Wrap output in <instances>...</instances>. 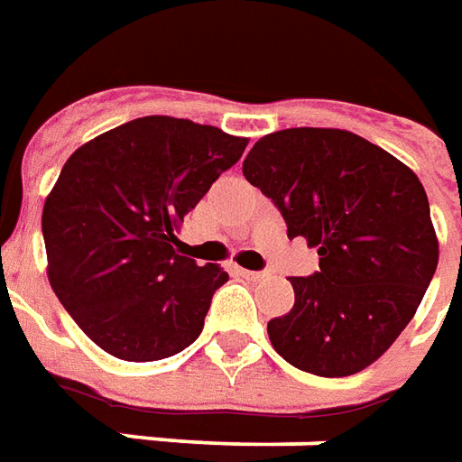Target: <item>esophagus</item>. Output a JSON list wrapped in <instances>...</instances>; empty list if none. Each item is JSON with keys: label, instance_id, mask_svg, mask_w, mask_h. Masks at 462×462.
Instances as JSON below:
<instances>
[{"label": "esophagus", "instance_id": "1", "mask_svg": "<svg viewBox=\"0 0 462 462\" xmlns=\"http://www.w3.org/2000/svg\"><path fill=\"white\" fill-rule=\"evenodd\" d=\"M241 276L248 278V281H263L268 278L266 271H246V268H241Z\"/></svg>", "mask_w": 462, "mask_h": 462}]
</instances>
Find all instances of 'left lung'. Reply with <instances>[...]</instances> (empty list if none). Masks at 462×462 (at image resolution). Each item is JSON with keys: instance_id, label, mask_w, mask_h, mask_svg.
I'll list each match as a JSON object with an SVG mask.
<instances>
[{"instance_id": "obj_1", "label": "left lung", "mask_w": 462, "mask_h": 462, "mask_svg": "<svg viewBox=\"0 0 462 462\" xmlns=\"http://www.w3.org/2000/svg\"><path fill=\"white\" fill-rule=\"evenodd\" d=\"M244 176L283 216L289 238L319 248L293 276V309L268 338L300 371L343 378L388 351L438 266L423 184L381 146L343 129H283L258 139Z\"/></svg>"}]
</instances>
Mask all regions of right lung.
<instances>
[{"label":"right lung","instance_id":"right-lung-1","mask_svg":"<svg viewBox=\"0 0 462 462\" xmlns=\"http://www.w3.org/2000/svg\"><path fill=\"white\" fill-rule=\"evenodd\" d=\"M246 143L206 124L143 116L69 156L42 214L47 273L99 348L146 363L199 338L228 273L179 256L173 231Z\"/></svg>","mask_w":462,"mask_h":462}]
</instances>
